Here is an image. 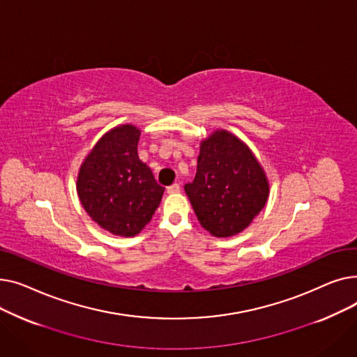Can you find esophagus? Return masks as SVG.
Returning a JSON list of instances; mask_svg holds the SVG:
<instances>
[{
	"label": "esophagus",
	"mask_w": 357,
	"mask_h": 357,
	"mask_svg": "<svg viewBox=\"0 0 357 357\" xmlns=\"http://www.w3.org/2000/svg\"><path fill=\"white\" fill-rule=\"evenodd\" d=\"M166 191H167V194H176V192L181 191V185L179 183H174L171 186H167Z\"/></svg>",
	"instance_id": "obj_1"
}]
</instances>
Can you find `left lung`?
Segmentation results:
<instances>
[{
    "label": "left lung",
    "mask_w": 357,
    "mask_h": 357,
    "mask_svg": "<svg viewBox=\"0 0 357 357\" xmlns=\"http://www.w3.org/2000/svg\"><path fill=\"white\" fill-rule=\"evenodd\" d=\"M185 192L205 230L230 237L265 207L269 185L249 147L218 130L202 142L195 179L185 185Z\"/></svg>",
    "instance_id": "1"
}]
</instances>
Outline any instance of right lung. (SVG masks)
<instances>
[{
	"mask_svg": "<svg viewBox=\"0 0 357 357\" xmlns=\"http://www.w3.org/2000/svg\"><path fill=\"white\" fill-rule=\"evenodd\" d=\"M140 130L108 131L81 166L78 195L89 217L107 231L136 236L152 220L165 188L139 159Z\"/></svg>",
	"mask_w": 357,
	"mask_h": 357,
	"instance_id": "right-lung-1",
	"label": "right lung"
}]
</instances>
